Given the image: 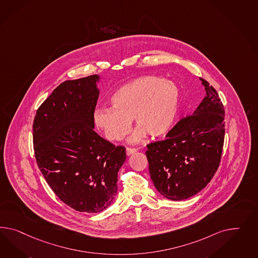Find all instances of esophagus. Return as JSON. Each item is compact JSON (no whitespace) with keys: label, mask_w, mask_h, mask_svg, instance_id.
<instances>
[{"label":"esophagus","mask_w":258,"mask_h":258,"mask_svg":"<svg viewBox=\"0 0 258 258\" xmlns=\"http://www.w3.org/2000/svg\"><path fill=\"white\" fill-rule=\"evenodd\" d=\"M137 151H138L137 148L127 147V148H126V155H127V156H131V155H133V154L136 153Z\"/></svg>","instance_id":"obj_1"}]
</instances>
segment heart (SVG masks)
Masks as SVG:
<instances>
[{
  "mask_svg": "<svg viewBox=\"0 0 258 258\" xmlns=\"http://www.w3.org/2000/svg\"><path fill=\"white\" fill-rule=\"evenodd\" d=\"M112 107H99L94 120L111 142L124 139L132 130V119L138 125L131 143L147 136H163L170 131L179 110L180 90L175 83L155 75L140 77L113 93Z\"/></svg>",
  "mask_w": 258,
  "mask_h": 258,
  "instance_id": "1",
  "label": "heart"
}]
</instances>
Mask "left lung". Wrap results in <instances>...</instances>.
<instances>
[{
	"instance_id": "left-lung-1",
	"label": "left lung",
	"mask_w": 258,
	"mask_h": 258,
	"mask_svg": "<svg viewBox=\"0 0 258 258\" xmlns=\"http://www.w3.org/2000/svg\"><path fill=\"white\" fill-rule=\"evenodd\" d=\"M207 96L192 114L182 117L166 139L147 145L154 186L170 200L188 199L205 188L216 173L224 142V107L217 91L200 78Z\"/></svg>"
}]
</instances>
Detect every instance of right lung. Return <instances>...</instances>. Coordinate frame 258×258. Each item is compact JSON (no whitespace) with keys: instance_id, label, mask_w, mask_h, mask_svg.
Instances as JSON below:
<instances>
[{"instance_id":"right-lung-1","label":"right lung","mask_w":258,"mask_h":258,"mask_svg":"<svg viewBox=\"0 0 258 258\" xmlns=\"http://www.w3.org/2000/svg\"><path fill=\"white\" fill-rule=\"evenodd\" d=\"M98 75L59 84L36 111V163L57 197L80 212L107 209L117 191L125 149L95 133Z\"/></svg>"}]
</instances>
